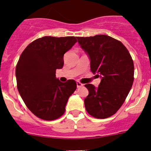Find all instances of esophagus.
I'll return each instance as SVG.
<instances>
[{
  "instance_id": "esophagus-1",
  "label": "esophagus",
  "mask_w": 151,
  "mask_h": 151,
  "mask_svg": "<svg viewBox=\"0 0 151 151\" xmlns=\"http://www.w3.org/2000/svg\"><path fill=\"white\" fill-rule=\"evenodd\" d=\"M82 86H83V84H82L81 82L77 81V88H80V87H82Z\"/></svg>"
}]
</instances>
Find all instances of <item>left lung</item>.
I'll return each mask as SVG.
<instances>
[{"label": "left lung", "instance_id": "obj_1", "mask_svg": "<svg viewBox=\"0 0 151 151\" xmlns=\"http://www.w3.org/2000/svg\"><path fill=\"white\" fill-rule=\"evenodd\" d=\"M80 45L90 59V69L101 81L98 87L85 85L89 91L85 99L86 111L97 119L116 113L129 94L134 81V63L120 41L106 35L77 37Z\"/></svg>", "mask_w": 151, "mask_h": 151}]
</instances>
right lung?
<instances>
[{
    "instance_id": "obj_1",
    "label": "right lung",
    "mask_w": 151,
    "mask_h": 151,
    "mask_svg": "<svg viewBox=\"0 0 151 151\" xmlns=\"http://www.w3.org/2000/svg\"><path fill=\"white\" fill-rule=\"evenodd\" d=\"M77 42L75 37L45 36L32 42L20 55L16 67L17 88L38 118L51 121L64 114L77 83L74 80L60 82L55 71L63 68V55Z\"/></svg>"
}]
</instances>
